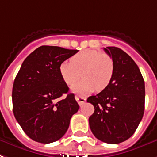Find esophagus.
<instances>
[{"label": "esophagus", "mask_w": 157, "mask_h": 157, "mask_svg": "<svg viewBox=\"0 0 157 157\" xmlns=\"http://www.w3.org/2000/svg\"><path fill=\"white\" fill-rule=\"evenodd\" d=\"M75 99H76V100L78 102L80 105H83L84 103L86 102V98L84 97V96H81V95H76Z\"/></svg>", "instance_id": "esophagus-1"}]
</instances>
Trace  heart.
<instances>
[{
  "mask_svg": "<svg viewBox=\"0 0 157 157\" xmlns=\"http://www.w3.org/2000/svg\"><path fill=\"white\" fill-rule=\"evenodd\" d=\"M60 74L63 81L69 86L73 85L81 78L79 83L72 86L76 93L86 94L94 90L101 91L110 84L114 72L113 58L100 51L84 50L61 63Z\"/></svg>",
  "mask_w": 157,
  "mask_h": 157,
  "instance_id": "obj_1",
  "label": "heart"
}]
</instances>
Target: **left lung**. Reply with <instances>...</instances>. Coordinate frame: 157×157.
Segmentation results:
<instances>
[{"mask_svg":"<svg viewBox=\"0 0 157 157\" xmlns=\"http://www.w3.org/2000/svg\"><path fill=\"white\" fill-rule=\"evenodd\" d=\"M104 50L113 58L114 72L108 87L87 99L94 108L89 124L97 139L118 144L133 135L143 117L145 83L128 54L116 47Z\"/></svg>","mask_w":157,"mask_h":157,"instance_id":"obj_1","label":"left lung"}]
</instances>
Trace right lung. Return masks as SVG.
<instances>
[{
    "instance_id": "add662e5",
    "label": "right lung",
    "mask_w": 157,
    "mask_h": 157,
    "mask_svg": "<svg viewBox=\"0 0 157 157\" xmlns=\"http://www.w3.org/2000/svg\"><path fill=\"white\" fill-rule=\"evenodd\" d=\"M78 50L41 46L23 62L12 90L13 113L26 135L40 143L59 140L78 103L60 74L61 63ZM63 94L65 98L60 99Z\"/></svg>"
}]
</instances>
